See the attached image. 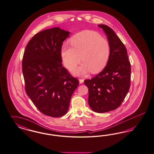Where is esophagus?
Segmentation results:
<instances>
[{"label": "esophagus", "mask_w": 154, "mask_h": 154, "mask_svg": "<svg viewBox=\"0 0 154 154\" xmlns=\"http://www.w3.org/2000/svg\"><path fill=\"white\" fill-rule=\"evenodd\" d=\"M84 79H79V84H82V83L84 82Z\"/></svg>", "instance_id": "34e87169"}]
</instances>
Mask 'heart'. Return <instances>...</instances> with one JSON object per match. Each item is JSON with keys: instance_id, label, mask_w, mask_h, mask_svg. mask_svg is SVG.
I'll return each mask as SVG.
<instances>
[{"instance_id": "1", "label": "heart", "mask_w": 154, "mask_h": 154, "mask_svg": "<svg viewBox=\"0 0 154 154\" xmlns=\"http://www.w3.org/2000/svg\"><path fill=\"white\" fill-rule=\"evenodd\" d=\"M72 46L63 45L61 56L65 66L70 69L81 60V65L73 69L75 75H85L89 72L99 73L106 67L110 56V46L100 34L86 30L76 34L70 40Z\"/></svg>"}]
</instances>
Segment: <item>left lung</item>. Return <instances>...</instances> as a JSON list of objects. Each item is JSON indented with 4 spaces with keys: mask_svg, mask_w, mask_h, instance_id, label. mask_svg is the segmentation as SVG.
I'll use <instances>...</instances> for the list:
<instances>
[{
    "mask_svg": "<svg viewBox=\"0 0 154 154\" xmlns=\"http://www.w3.org/2000/svg\"><path fill=\"white\" fill-rule=\"evenodd\" d=\"M107 36L110 56L104 69L91 79L85 80L89 89L88 103L95 112L104 113L120 107L131 86V63L126 47L111 28L98 25Z\"/></svg>",
    "mask_w": 154,
    "mask_h": 154,
    "instance_id": "8db88e82",
    "label": "left lung"
}]
</instances>
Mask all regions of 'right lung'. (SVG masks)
Returning a JSON list of instances; mask_svg holds the SVG:
<instances>
[{"label": "right lung", "mask_w": 154, "mask_h": 154, "mask_svg": "<svg viewBox=\"0 0 154 154\" xmlns=\"http://www.w3.org/2000/svg\"><path fill=\"white\" fill-rule=\"evenodd\" d=\"M70 32L53 28L34 35L23 59L25 91L38 109L53 117L63 116L79 82L63 66L61 48Z\"/></svg>", "instance_id": "add662e5"}]
</instances>
